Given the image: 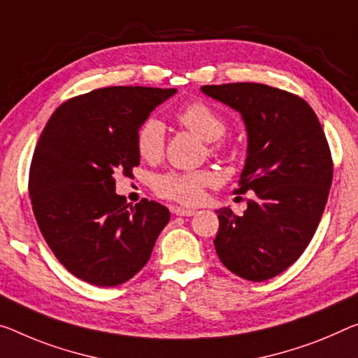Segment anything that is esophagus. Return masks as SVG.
<instances>
[{"label":"esophagus","mask_w":358,"mask_h":358,"mask_svg":"<svg viewBox=\"0 0 358 358\" xmlns=\"http://www.w3.org/2000/svg\"><path fill=\"white\" fill-rule=\"evenodd\" d=\"M173 213L176 214V216H194L195 214V210H189V208H180V206H174L173 208Z\"/></svg>","instance_id":"1"}]
</instances>
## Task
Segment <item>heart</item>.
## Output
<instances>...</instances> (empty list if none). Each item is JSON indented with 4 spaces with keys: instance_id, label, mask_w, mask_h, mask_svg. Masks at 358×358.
<instances>
[{
    "instance_id": "obj_1",
    "label": "heart",
    "mask_w": 358,
    "mask_h": 358,
    "mask_svg": "<svg viewBox=\"0 0 358 358\" xmlns=\"http://www.w3.org/2000/svg\"><path fill=\"white\" fill-rule=\"evenodd\" d=\"M178 120L180 124L194 131L206 142L222 139L227 129V124L221 115L205 102H194L184 107L178 113ZM164 137H166V128L162 120L157 117L144 120L136 134V147L139 155L147 162L158 160L164 150ZM214 180L216 178L210 171H171L157 176L153 180V189L160 196L185 203V205H194L201 200L203 189L214 184Z\"/></svg>"
}]
</instances>
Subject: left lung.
Listing matches in <instances>:
<instances>
[{
	"instance_id": "left-lung-1",
	"label": "left lung",
	"mask_w": 358,
	"mask_h": 358,
	"mask_svg": "<svg viewBox=\"0 0 358 358\" xmlns=\"http://www.w3.org/2000/svg\"><path fill=\"white\" fill-rule=\"evenodd\" d=\"M241 115L248 147L235 194L255 192L241 216L219 208V259L251 282L299 259L320 222L333 180L325 133L304 99L261 83L201 86Z\"/></svg>"
}]
</instances>
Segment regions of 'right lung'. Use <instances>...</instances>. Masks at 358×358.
I'll use <instances>...</instances> for the list:
<instances>
[{
  "label": "right lung",
  "instance_id": "obj_1",
  "mask_svg": "<svg viewBox=\"0 0 358 358\" xmlns=\"http://www.w3.org/2000/svg\"><path fill=\"white\" fill-rule=\"evenodd\" d=\"M178 90L112 86L64 102L35 147L33 214L59 262L96 287L128 282L150 259L169 210L147 198L131 206L115 174L141 162L136 134Z\"/></svg>",
  "mask_w": 358,
  "mask_h": 358
}]
</instances>
